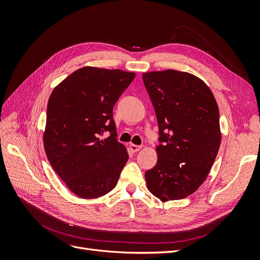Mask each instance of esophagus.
Instances as JSON below:
<instances>
[{
	"label": "esophagus",
	"instance_id": "obj_1",
	"mask_svg": "<svg viewBox=\"0 0 260 260\" xmlns=\"http://www.w3.org/2000/svg\"><path fill=\"white\" fill-rule=\"evenodd\" d=\"M141 148H142V146H140V145H136V144H130V149H131V152H133V153L139 152Z\"/></svg>",
	"mask_w": 260,
	"mask_h": 260
}]
</instances>
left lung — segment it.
I'll return each mask as SVG.
<instances>
[{"label": "left lung", "mask_w": 260, "mask_h": 260, "mask_svg": "<svg viewBox=\"0 0 260 260\" xmlns=\"http://www.w3.org/2000/svg\"><path fill=\"white\" fill-rule=\"evenodd\" d=\"M159 129L157 162L145 172L160 201L181 200L206 180L219 151V109L207 84L178 70L142 75Z\"/></svg>", "instance_id": "obj_1"}]
</instances>
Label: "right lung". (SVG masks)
<instances>
[{"instance_id": "right-lung-1", "label": "right lung", "mask_w": 260, "mask_h": 260, "mask_svg": "<svg viewBox=\"0 0 260 260\" xmlns=\"http://www.w3.org/2000/svg\"><path fill=\"white\" fill-rule=\"evenodd\" d=\"M120 69L83 67L62 80L51 94L43 135L53 169L81 199H96L116 186L128 161L118 142L113 108L135 79ZM110 137L102 139L104 132Z\"/></svg>"}]
</instances>
